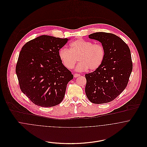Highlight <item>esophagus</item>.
Returning <instances> with one entry per match:
<instances>
[{
    "instance_id": "obj_1",
    "label": "esophagus",
    "mask_w": 147,
    "mask_h": 147,
    "mask_svg": "<svg viewBox=\"0 0 147 147\" xmlns=\"http://www.w3.org/2000/svg\"><path fill=\"white\" fill-rule=\"evenodd\" d=\"M80 76V74H74V77L75 78H78V77H79V76Z\"/></svg>"
}]
</instances>
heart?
Segmentation results:
<instances>
[{
	"label": "heart",
	"instance_id": "1",
	"mask_svg": "<svg viewBox=\"0 0 147 147\" xmlns=\"http://www.w3.org/2000/svg\"><path fill=\"white\" fill-rule=\"evenodd\" d=\"M106 50L104 46L100 43H93L83 39H78L69 44V49L62 47L59 51V57L64 66L72 69L80 62L76 70L93 71L97 69L103 63Z\"/></svg>",
	"mask_w": 147,
	"mask_h": 147
}]
</instances>
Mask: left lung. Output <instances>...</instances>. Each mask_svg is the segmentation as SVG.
I'll use <instances>...</instances> for the list:
<instances>
[{"label":"left lung","mask_w":147,"mask_h":147,"mask_svg":"<svg viewBox=\"0 0 147 147\" xmlns=\"http://www.w3.org/2000/svg\"><path fill=\"white\" fill-rule=\"evenodd\" d=\"M89 38L102 43L106 50L101 66L86 74L85 93L89 100L96 104L113 101L125 89L132 70L129 47L120 37L105 32H97Z\"/></svg>","instance_id":"obj_1"}]
</instances>
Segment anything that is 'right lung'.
<instances>
[{
	"instance_id": "1",
	"label": "right lung",
	"mask_w": 147,
	"mask_h": 147,
	"mask_svg": "<svg viewBox=\"0 0 147 147\" xmlns=\"http://www.w3.org/2000/svg\"><path fill=\"white\" fill-rule=\"evenodd\" d=\"M68 41L43 35L22 47L16 73L22 92L35 105L49 107L62 101L67 85L74 78L59 57Z\"/></svg>"
}]
</instances>
